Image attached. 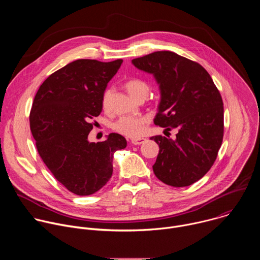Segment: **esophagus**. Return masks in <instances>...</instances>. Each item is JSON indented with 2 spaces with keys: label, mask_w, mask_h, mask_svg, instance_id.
Masks as SVG:
<instances>
[{
  "label": "esophagus",
  "mask_w": 260,
  "mask_h": 260,
  "mask_svg": "<svg viewBox=\"0 0 260 260\" xmlns=\"http://www.w3.org/2000/svg\"><path fill=\"white\" fill-rule=\"evenodd\" d=\"M145 141H146L145 138H137V139H133V140L131 141V143H132L133 145H141V144H143Z\"/></svg>",
  "instance_id": "esophagus-1"
}]
</instances>
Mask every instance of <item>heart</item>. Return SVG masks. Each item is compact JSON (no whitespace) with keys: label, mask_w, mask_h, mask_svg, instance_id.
I'll use <instances>...</instances> for the list:
<instances>
[{"label":"heart","mask_w":260,"mask_h":260,"mask_svg":"<svg viewBox=\"0 0 260 260\" xmlns=\"http://www.w3.org/2000/svg\"><path fill=\"white\" fill-rule=\"evenodd\" d=\"M124 87L127 92L137 101L145 100L151 90L150 84L142 78H132L124 83ZM112 94V89H106L102 96V106L105 110L109 109L110 98ZM149 118L146 116H121L115 120L112 124L114 132L128 137L139 138L144 129L145 124Z\"/></svg>","instance_id":"b5f03b06"}]
</instances>
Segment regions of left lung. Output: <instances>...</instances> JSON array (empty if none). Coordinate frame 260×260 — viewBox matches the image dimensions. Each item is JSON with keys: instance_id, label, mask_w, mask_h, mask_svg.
Segmentation results:
<instances>
[{"instance_id": "1", "label": "left lung", "mask_w": 260, "mask_h": 260, "mask_svg": "<svg viewBox=\"0 0 260 260\" xmlns=\"http://www.w3.org/2000/svg\"><path fill=\"white\" fill-rule=\"evenodd\" d=\"M133 63L153 74L159 84L154 124L178 132L175 140L151 137L159 146L153 172L170 186H189L212 168L223 140L221 94L203 66L175 52L156 51L134 58Z\"/></svg>"}]
</instances>
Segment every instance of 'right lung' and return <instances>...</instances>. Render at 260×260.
Instances as JSON below:
<instances>
[{"mask_svg":"<svg viewBox=\"0 0 260 260\" xmlns=\"http://www.w3.org/2000/svg\"><path fill=\"white\" fill-rule=\"evenodd\" d=\"M122 59L109 62L77 59L55 71L37 91L29 127L43 162L74 194L89 196L107 184L113 173V155L126 140L110 134L89 143L94 117L102 112V96Z\"/></svg>","mask_w":260,"mask_h":260,"instance_id":"add662e5","label":"right lung"}]
</instances>
